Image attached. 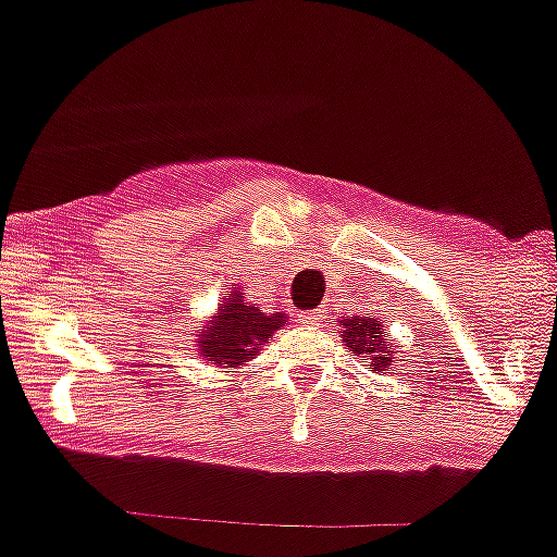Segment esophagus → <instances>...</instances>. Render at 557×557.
I'll list each match as a JSON object with an SVG mask.
<instances>
[{
    "instance_id": "esophagus-1",
    "label": "esophagus",
    "mask_w": 557,
    "mask_h": 557,
    "mask_svg": "<svg viewBox=\"0 0 557 557\" xmlns=\"http://www.w3.org/2000/svg\"><path fill=\"white\" fill-rule=\"evenodd\" d=\"M301 321L307 323L309 329L323 326V309H309V312H304V314H301Z\"/></svg>"
}]
</instances>
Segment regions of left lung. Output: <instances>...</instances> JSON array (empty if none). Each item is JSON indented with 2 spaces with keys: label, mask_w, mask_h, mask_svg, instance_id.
Here are the masks:
<instances>
[{
  "label": "left lung",
  "mask_w": 557,
  "mask_h": 557,
  "mask_svg": "<svg viewBox=\"0 0 557 557\" xmlns=\"http://www.w3.org/2000/svg\"><path fill=\"white\" fill-rule=\"evenodd\" d=\"M339 326H343V343L351 348L354 357L368 354L371 357V368H376L379 373L391 368V362L396 359V351H391V346L385 343V329H382V323L373 314L371 318H359V314L343 318Z\"/></svg>",
  "instance_id": "obj_1"
}]
</instances>
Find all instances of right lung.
I'll use <instances>...</instances> for the list:
<instances>
[{
    "label": "right lung",
    "mask_w": 557,
    "mask_h": 557,
    "mask_svg": "<svg viewBox=\"0 0 557 557\" xmlns=\"http://www.w3.org/2000/svg\"><path fill=\"white\" fill-rule=\"evenodd\" d=\"M287 323L282 312H262L253 304H245V293L225 295V301L218 307V314L198 329V354L209 359L211 366L234 368L245 366L248 359L262 351L268 337Z\"/></svg>",
    "instance_id": "obj_1"
}]
</instances>
